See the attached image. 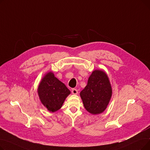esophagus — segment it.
I'll return each instance as SVG.
<instances>
[{
	"label": "esophagus",
	"mask_w": 150,
	"mask_h": 150,
	"mask_svg": "<svg viewBox=\"0 0 150 150\" xmlns=\"http://www.w3.org/2000/svg\"><path fill=\"white\" fill-rule=\"evenodd\" d=\"M72 93L74 95H76V94H78V90L76 89H73L72 90Z\"/></svg>",
	"instance_id": "esophagus-1"
}]
</instances>
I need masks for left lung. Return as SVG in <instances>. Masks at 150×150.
I'll return each instance as SVG.
<instances>
[{
	"label": "left lung",
	"mask_w": 150,
	"mask_h": 150,
	"mask_svg": "<svg viewBox=\"0 0 150 150\" xmlns=\"http://www.w3.org/2000/svg\"><path fill=\"white\" fill-rule=\"evenodd\" d=\"M112 96L109 78L103 71L94 70L89 76L87 86L80 92L85 109L92 114L103 112Z\"/></svg>",
	"instance_id": "left-lung-1"
}]
</instances>
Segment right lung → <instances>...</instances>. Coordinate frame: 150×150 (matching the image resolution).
Segmentation results:
<instances>
[{
  "mask_svg": "<svg viewBox=\"0 0 150 150\" xmlns=\"http://www.w3.org/2000/svg\"><path fill=\"white\" fill-rule=\"evenodd\" d=\"M38 95L42 103L50 112L59 109L66 98L70 93L66 85L49 72L39 85Z\"/></svg>",
  "mask_w": 150,
  "mask_h": 150,
  "instance_id": "add662e5",
  "label": "right lung"
}]
</instances>
